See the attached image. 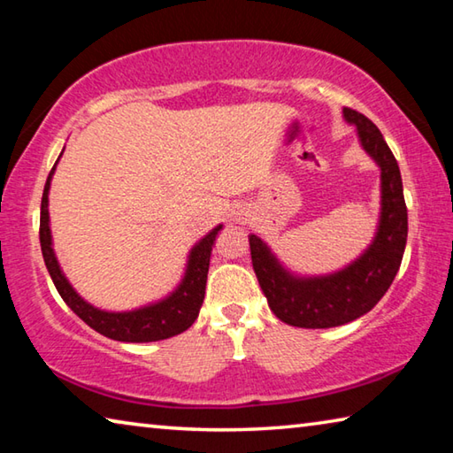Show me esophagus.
<instances>
[{
    "label": "esophagus",
    "mask_w": 453,
    "mask_h": 453,
    "mask_svg": "<svg viewBox=\"0 0 453 453\" xmlns=\"http://www.w3.org/2000/svg\"><path fill=\"white\" fill-rule=\"evenodd\" d=\"M250 218H251V213L248 208H237V211H234L235 224H248Z\"/></svg>",
    "instance_id": "obj_1"
}]
</instances>
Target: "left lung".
<instances>
[{
    "mask_svg": "<svg viewBox=\"0 0 453 453\" xmlns=\"http://www.w3.org/2000/svg\"><path fill=\"white\" fill-rule=\"evenodd\" d=\"M343 119L356 126L364 151L380 167V219L364 254L337 272L300 275L288 270L262 237L250 235L251 264L259 288L275 318L296 327L326 329L362 318L392 286L408 242V208L392 150L364 113L343 107Z\"/></svg>",
    "mask_w": 453,
    "mask_h": 453,
    "instance_id": "8db88e82",
    "label": "left lung"
}]
</instances>
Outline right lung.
I'll use <instances>...</instances> for the list:
<instances>
[{"label":"right lung","instance_id":"1","mask_svg":"<svg viewBox=\"0 0 453 453\" xmlns=\"http://www.w3.org/2000/svg\"><path fill=\"white\" fill-rule=\"evenodd\" d=\"M61 157V153H59ZM58 157V162H59ZM56 162V165H58ZM56 165L51 167L43 188L42 197V218H40V243L45 267L53 280V286L59 291L61 300L70 305L75 316L81 318L86 324L96 329L110 340L116 342H127V343H145V342H159L173 337L194 324L197 319L199 308L203 303L205 296V281H208V270H210V257L211 248L216 243V235L224 226H216L208 235H203L194 248L189 250L186 272H183L181 281L170 291L165 297L157 302H151L142 308L129 310V311H107L99 310L96 305L83 300V297L73 289L70 280L65 278L64 270L53 251V240H51V227H50V186Z\"/></svg>","mask_w":453,"mask_h":453}]
</instances>
